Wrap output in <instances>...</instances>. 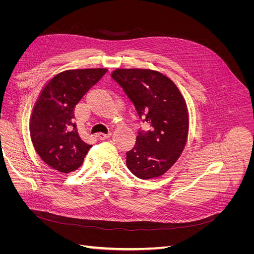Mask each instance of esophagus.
<instances>
[{"mask_svg": "<svg viewBox=\"0 0 254 254\" xmlns=\"http://www.w3.org/2000/svg\"><path fill=\"white\" fill-rule=\"evenodd\" d=\"M110 135H111V133L110 132H108V133H103V132H99L96 136L98 137L99 140H106V139H108V137H110Z\"/></svg>", "mask_w": 254, "mask_h": 254, "instance_id": "obj_1", "label": "esophagus"}]
</instances>
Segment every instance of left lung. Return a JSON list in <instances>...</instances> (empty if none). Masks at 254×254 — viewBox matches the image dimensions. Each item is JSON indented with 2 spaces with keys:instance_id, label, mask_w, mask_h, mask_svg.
<instances>
[{
  "instance_id": "1",
  "label": "left lung",
  "mask_w": 254,
  "mask_h": 254,
  "mask_svg": "<svg viewBox=\"0 0 254 254\" xmlns=\"http://www.w3.org/2000/svg\"><path fill=\"white\" fill-rule=\"evenodd\" d=\"M112 79L132 102L147 130L139 129L136 142L126 152V164L140 179L162 176L179 158L187 142L186 102L175 83L156 71L118 68Z\"/></svg>"
}]
</instances>
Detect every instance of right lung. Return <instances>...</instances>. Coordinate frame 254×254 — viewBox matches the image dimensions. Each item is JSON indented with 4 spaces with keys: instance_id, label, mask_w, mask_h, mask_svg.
Wrapping results in <instances>:
<instances>
[{
    "instance_id": "obj_1",
    "label": "right lung",
    "mask_w": 254,
    "mask_h": 254,
    "mask_svg": "<svg viewBox=\"0 0 254 254\" xmlns=\"http://www.w3.org/2000/svg\"><path fill=\"white\" fill-rule=\"evenodd\" d=\"M106 71L61 72L42 90L30 119V137L38 155L54 170L65 174L76 171L91 148L78 135L74 108Z\"/></svg>"
}]
</instances>
